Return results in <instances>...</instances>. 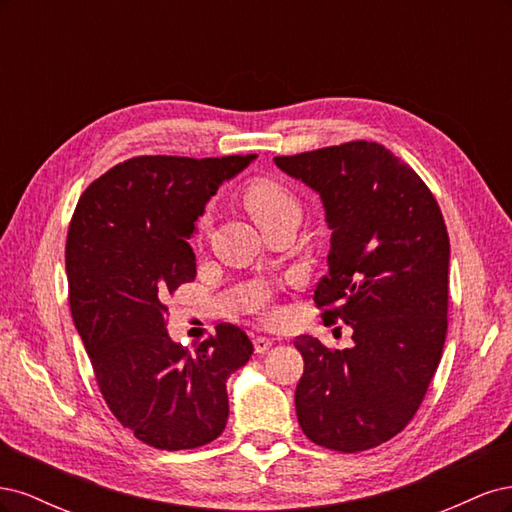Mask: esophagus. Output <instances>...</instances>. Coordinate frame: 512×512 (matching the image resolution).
<instances>
[{"mask_svg":"<svg viewBox=\"0 0 512 512\" xmlns=\"http://www.w3.org/2000/svg\"><path fill=\"white\" fill-rule=\"evenodd\" d=\"M273 346V342H271V339L269 337H256L254 339V350H256V354H265L269 348Z\"/></svg>","mask_w":512,"mask_h":512,"instance_id":"1","label":"esophagus"}]
</instances>
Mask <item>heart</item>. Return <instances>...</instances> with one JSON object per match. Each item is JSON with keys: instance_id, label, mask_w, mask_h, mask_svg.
I'll return each instance as SVG.
<instances>
[{"instance_id": "heart-1", "label": "heart", "mask_w": 512, "mask_h": 512, "mask_svg": "<svg viewBox=\"0 0 512 512\" xmlns=\"http://www.w3.org/2000/svg\"><path fill=\"white\" fill-rule=\"evenodd\" d=\"M243 205L250 211L252 218L260 228L269 226L271 222L284 218V215H299V203L294 194L277 179H256L243 190ZM209 218L203 215L198 220L196 230L198 237L207 232Z\"/></svg>"}]
</instances>
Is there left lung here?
Listing matches in <instances>:
<instances>
[{"instance_id":"1","label":"left lung","mask_w":512,"mask_h":512,"mask_svg":"<svg viewBox=\"0 0 512 512\" xmlns=\"http://www.w3.org/2000/svg\"><path fill=\"white\" fill-rule=\"evenodd\" d=\"M273 160L320 194L331 250L314 303L354 339L346 350L294 339L305 363L294 393L299 425L331 451H367L412 421L440 363L451 258L442 211L425 181L378 143Z\"/></svg>"}]
</instances>
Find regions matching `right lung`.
<instances>
[{
	"instance_id": "add662e5",
	"label": "right lung",
	"mask_w": 512,
	"mask_h": 512,
	"mask_svg": "<svg viewBox=\"0 0 512 512\" xmlns=\"http://www.w3.org/2000/svg\"><path fill=\"white\" fill-rule=\"evenodd\" d=\"M256 156H138L113 166L74 209L66 271L74 327L117 421L160 451L213 442L226 380L254 346L235 324L194 352L168 337L164 301L194 282L190 237L207 200Z\"/></svg>"
}]
</instances>
